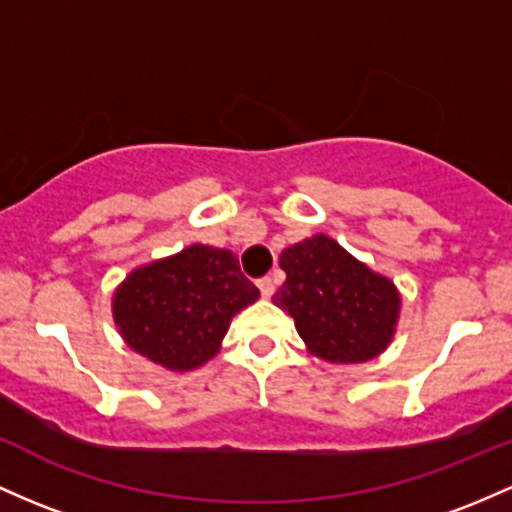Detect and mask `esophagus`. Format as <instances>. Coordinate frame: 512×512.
<instances>
[{
	"instance_id": "1",
	"label": "esophagus",
	"mask_w": 512,
	"mask_h": 512,
	"mask_svg": "<svg viewBox=\"0 0 512 512\" xmlns=\"http://www.w3.org/2000/svg\"><path fill=\"white\" fill-rule=\"evenodd\" d=\"M257 286H260V291H262V296H265V299H269V296L274 294V282H272V277L257 279Z\"/></svg>"
}]
</instances>
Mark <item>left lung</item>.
Wrapping results in <instances>:
<instances>
[{
  "label": "left lung",
  "instance_id": "obj_1",
  "mask_svg": "<svg viewBox=\"0 0 512 512\" xmlns=\"http://www.w3.org/2000/svg\"><path fill=\"white\" fill-rule=\"evenodd\" d=\"M279 265L286 282L272 301L294 318L313 355L355 364L386 350L401 308L389 279L347 255L328 235L286 247Z\"/></svg>",
  "mask_w": 512,
  "mask_h": 512
}]
</instances>
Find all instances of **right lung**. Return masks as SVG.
Returning <instances> with one entry per match:
<instances>
[{
    "label": "right lung",
    "mask_w": 512,
    "mask_h": 512,
    "mask_svg": "<svg viewBox=\"0 0 512 512\" xmlns=\"http://www.w3.org/2000/svg\"><path fill=\"white\" fill-rule=\"evenodd\" d=\"M257 296L233 252L192 245L128 274L114 296V320L138 355L189 372L216 355L230 318Z\"/></svg>",
    "instance_id": "1"
}]
</instances>
